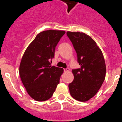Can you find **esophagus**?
Returning a JSON list of instances; mask_svg holds the SVG:
<instances>
[{"label": "esophagus", "instance_id": "34e87169", "mask_svg": "<svg viewBox=\"0 0 122 122\" xmlns=\"http://www.w3.org/2000/svg\"><path fill=\"white\" fill-rule=\"evenodd\" d=\"M69 71V68H68V67H67V68H66V69H64V72H67Z\"/></svg>", "mask_w": 122, "mask_h": 122}]
</instances>
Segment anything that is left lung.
Wrapping results in <instances>:
<instances>
[{
    "instance_id": "obj_1",
    "label": "left lung",
    "mask_w": 122,
    "mask_h": 122,
    "mask_svg": "<svg viewBox=\"0 0 122 122\" xmlns=\"http://www.w3.org/2000/svg\"><path fill=\"white\" fill-rule=\"evenodd\" d=\"M77 53L80 67L73 69L74 79L69 84L73 98L85 102L93 98L105 79L106 64L103 55L95 41L88 35L79 32H67Z\"/></svg>"
}]
</instances>
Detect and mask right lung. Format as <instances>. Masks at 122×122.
Here are the masks:
<instances>
[{
    "label": "right lung",
    "instance_id": "add662e5",
    "mask_svg": "<svg viewBox=\"0 0 122 122\" xmlns=\"http://www.w3.org/2000/svg\"><path fill=\"white\" fill-rule=\"evenodd\" d=\"M63 30H48L38 34L22 58L20 76L27 93L37 101L48 100L60 83L62 68L51 66L55 48Z\"/></svg>",
    "mask_w": 122,
    "mask_h": 122
}]
</instances>
